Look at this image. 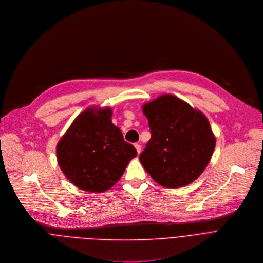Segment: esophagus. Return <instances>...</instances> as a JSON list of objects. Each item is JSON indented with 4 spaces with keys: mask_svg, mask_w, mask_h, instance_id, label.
I'll list each match as a JSON object with an SVG mask.
<instances>
[{
    "mask_svg": "<svg viewBox=\"0 0 263 263\" xmlns=\"http://www.w3.org/2000/svg\"><path fill=\"white\" fill-rule=\"evenodd\" d=\"M135 147H136V149H137V152L140 154V153H141V150H142L141 145H140V144H135Z\"/></svg>",
    "mask_w": 263,
    "mask_h": 263,
    "instance_id": "esophagus-1",
    "label": "esophagus"
}]
</instances>
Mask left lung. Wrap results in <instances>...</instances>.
<instances>
[{
    "instance_id": "1",
    "label": "left lung",
    "mask_w": 263,
    "mask_h": 263,
    "mask_svg": "<svg viewBox=\"0 0 263 263\" xmlns=\"http://www.w3.org/2000/svg\"><path fill=\"white\" fill-rule=\"evenodd\" d=\"M151 139L140 162L151 178L165 187L195 181L211 161L216 137L207 117L173 94H164L142 107Z\"/></svg>"
}]
</instances>
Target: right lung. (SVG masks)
Listing matches in <instances>:
<instances>
[{"instance_id": "right-lung-1", "label": "right lung", "mask_w": 263, "mask_h": 263, "mask_svg": "<svg viewBox=\"0 0 263 263\" xmlns=\"http://www.w3.org/2000/svg\"><path fill=\"white\" fill-rule=\"evenodd\" d=\"M112 108H87L77 116L56 148L57 161L66 178L77 187L103 193L119 181L137 156L112 122Z\"/></svg>"}]
</instances>
